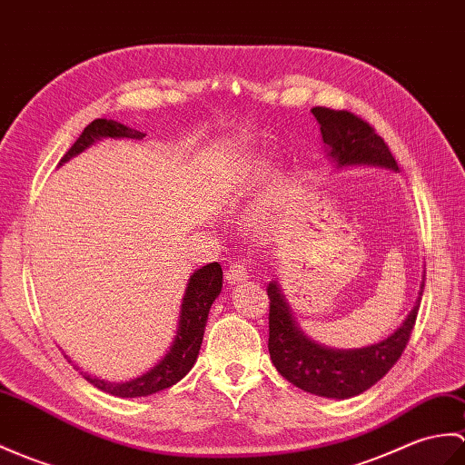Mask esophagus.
<instances>
[{"instance_id": "esophagus-1", "label": "esophagus", "mask_w": 465, "mask_h": 465, "mask_svg": "<svg viewBox=\"0 0 465 465\" xmlns=\"http://www.w3.org/2000/svg\"><path fill=\"white\" fill-rule=\"evenodd\" d=\"M247 277H250V269H247L245 262H233L230 263L228 269H225V279H228V283L232 285L245 282Z\"/></svg>"}]
</instances>
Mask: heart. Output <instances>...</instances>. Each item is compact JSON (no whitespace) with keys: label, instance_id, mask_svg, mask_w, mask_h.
<instances>
[{"label":"heart","instance_id":"b5f03b06","mask_svg":"<svg viewBox=\"0 0 465 465\" xmlns=\"http://www.w3.org/2000/svg\"><path fill=\"white\" fill-rule=\"evenodd\" d=\"M259 174H262V166H259V164H245L243 168L235 172L233 182L237 183V186L247 188L253 180H257Z\"/></svg>","mask_w":465,"mask_h":465}]
</instances>
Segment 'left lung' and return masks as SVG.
<instances>
[{
    "label": "left lung",
    "instance_id": "1",
    "mask_svg": "<svg viewBox=\"0 0 465 465\" xmlns=\"http://www.w3.org/2000/svg\"><path fill=\"white\" fill-rule=\"evenodd\" d=\"M321 124V134L339 166L374 164L398 170L396 160L384 138L351 111H334L327 106L311 109ZM420 297L414 309L394 334L372 347L354 351H332L309 341L295 325L277 283H269V354L285 381L301 391L327 396L351 398L369 391L401 359L416 325Z\"/></svg>",
    "mask_w": 465,
    "mask_h": 465
}]
</instances>
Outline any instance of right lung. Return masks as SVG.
Returning a JSON list of instances; mask_svg holds the SVG:
<instances>
[{
    "label": "right lung",
    "instance_id": "right-lung-1",
    "mask_svg": "<svg viewBox=\"0 0 465 465\" xmlns=\"http://www.w3.org/2000/svg\"><path fill=\"white\" fill-rule=\"evenodd\" d=\"M104 136L143 138L144 134L121 123L106 121V118H96V121H93L89 126H86L81 133V136L74 140V144L67 150V154L61 158L59 164H63V162H67L73 156H77L86 146H91L94 140H101ZM222 282H223V273H222V265L218 262L203 265L190 277L186 293H183V299H182L176 339L172 342L168 354L154 366V369H150L146 374L123 384H111L99 379H91V376H84V379L93 386L99 388V391H104L121 398L148 396V394L164 391V388H170L172 384L182 381L198 359L202 339H203V329H206V321H208V312L215 297L220 295Z\"/></svg>",
    "mask_w": 465,
    "mask_h": 465
}]
</instances>
